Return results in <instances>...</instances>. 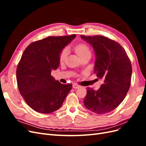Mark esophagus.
Listing matches in <instances>:
<instances>
[{"mask_svg":"<svg viewBox=\"0 0 146 146\" xmlns=\"http://www.w3.org/2000/svg\"><path fill=\"white\" fill-rule=\"evenodd\" d=\"M72 86H73V88H74V89H77V88H78L80 86L77 85V84H76V83H74Z\"/></svg>","mask_w":146,"mask_h":146,"instance_id":"34e87169","label":"esophagus"}]
</instances>
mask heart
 <instances>
[{"label": "heart", "mask_w": 146, "mask_h": 146, "mask_svg": "<svg viewBox=\"0 0 146 146\" xmlns=\"http://www.w3.org/2000/svg\"><path fill=\"white\" fill-rule=\"evenodd\" d=\"M74 50L78 54V55L83 58V56H85L86 55H91V50L90 47L85 43H79L74 47ZM68 55V52L66 48L61 51L60 54L59 55V60L60 62H63L66 59V57Z\"/></svg>", "instance_id": "heart-1"}]
</instances>
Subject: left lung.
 Returning <instances> with one entry per match:
<instances>
[{
  "label": "left lung",
  "instance_id": "left-lung-1",
  "mask_svg": "<svg viewBox=\"0 0 146 146\" xmlns=\"http://www.w3.org/2000/svg\"><path fill=\"white\" fill-rule=\"evenodd\" d=\"M81 38L93 47L96 61L94 73L104 83L98 90L88 88L83 100L85 107L97 114L116 108L129 91L132 73L131 61L118 42L100 35Z\"/></svg>",
  "mask_w": 146,
  "mask_h": 146
}]
</instances>
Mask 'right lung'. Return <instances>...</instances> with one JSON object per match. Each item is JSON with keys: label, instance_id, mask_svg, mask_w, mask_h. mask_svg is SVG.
<instances>
[{"label": "right lung", "instance_id": "right-lung-1", "mask_svg": "<svg viewBox=\"0 0 146 146\" xmlns=\"http://www.w3.org/2000/svg\"><path fill=\"white\" fill-rule=\"evenodd\" d=\"M76 36H49L31 43L25 49L16 69L17 83L25 102L35 111H56L72 89V84H61L50 74L60 65L61 51Z\"/></svg>", "mask_w": 146, "mask_h": 146}]
</instances>
